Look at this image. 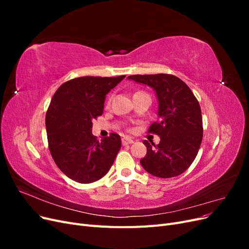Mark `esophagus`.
<instances>
[{
	"mask_svg": "<svg viewBox=\"0 0 249 249\" xmlns=\"http://www.w3.org/2000/svg\"><path fill=\"white\" fill-rule=\"evenodd\" d=\"M122 142H123V144L124 145H126V144H132V143L134 142L131 138H127V137H124L123 139H122Z\"/></svg>",
	"mask_w": 249,
	"mask_h": 249,
	"instance_id": "1",
	"label": "esophagus"
}]
</instances>
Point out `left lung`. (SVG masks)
I'll use <instances>...</instances> for the list:
<instances>
[{"instance_id":"obj_1","label":"left lung","mask_w":249,"mask_h":249,"mask_svg":"<svg viewBox=\"0 0 249 249\" xmlns=\"http://www.w3.org/2000/svg\"><path fill=\"white\" fill-rule=\"evenodd\" d=\"M154 89L158 99V119L149 132L160 136V143L149 144L140 164L148 173L168 178L179 176L194 161L202 140V118L198 101L187 84L172 74H134L127 77Z\"/></svg>"}]
</instances>
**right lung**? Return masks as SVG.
<instances>
[{
  "instance_id": "obj_1",
  "label": "right lung",
  "mask_w": 249,
  "mask_h": 249,
  "mask_svg": "<svg viewBox=\"0 0 249 249\" xmlns=\"http://www.w3.org/2000/svg\"><path fill=\"white\" fill-rule=\"evenodd\" d=\"M124 77L76 78L53 95L46 116L49 148L59 169L74 182L102 178L122 147L118 134L99 141L91 131L92 120L103 114L106 95Z\"/></svg>"
}]
</instances>
